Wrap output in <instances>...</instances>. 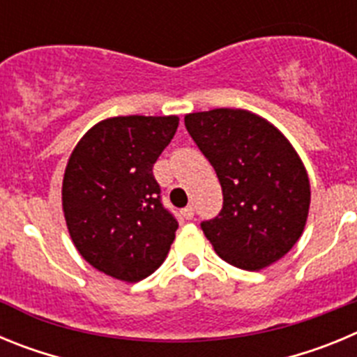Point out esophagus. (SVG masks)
<instances>
[{"mask_svg":"<svg viewBox=\"0 0 357 357\" xmlns=\"http://www.w3.org/2000/svg\"><path fill=\"white\" fill-rule=\"evenodd\" d=\"M181 214H182V218H184V220H193L195 209L191 206H188V207H184V209L181 211Z\"/></svg>","mask_w":357,"mask_h":357,"instance_id":"1","label":"esophagus"}]
</instances>
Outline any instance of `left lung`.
<instances>
[{"label": "left lung", "instance_id": "8db88e82", "mask_svg": "<svg viewBox=\"0 0 357 357\" xmlns=\"http://www.w3.org/2000/svg\"><path fill=\"white\" fill-rule=\"evenodd\" d=\"M185 128L213 164L223 207L202 230L223 261L257 272L284 257L304 232L309 176L295 148L250 110L185 114Z\"/></svg>", "mask_w": 357, "mask_h": 357}]
</instances>
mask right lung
Returning <instances> with one entry per match:
<instances>
[{"label": "right lung", "mask_w": 357, "mask_h": 357, "mask_svg": "<svg viewBox=\"0 0 357 357\" xmlns=\"http://www.w3.org/2000/svg\"><path fill=\"white\" fill-rule=\"evenodd\" d=\"M176 127V116L107 118L69 155L66 225L82 257L105 275L137 282L168 255L178 223L160 204L151 169Z\"/></svg>", "instance_id": "obj_1"}]
</instances>
